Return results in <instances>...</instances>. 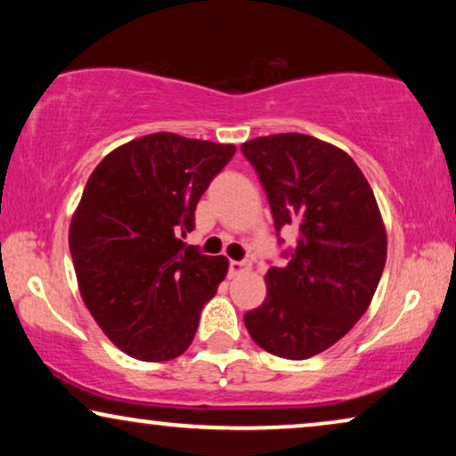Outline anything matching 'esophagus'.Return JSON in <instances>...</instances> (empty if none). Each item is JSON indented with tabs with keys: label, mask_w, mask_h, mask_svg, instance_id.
<instances>
[{
	"label": "esophagus",
	"mask_w": 456,
	"mask_h": 456,
	"mask_svg": "<svg viewBox=\"0 0 456 456\" xmlns=\"http://www.w3.org/2000/svg\"><path fill=\"white\" fill-rule=\"evenodd\" d=\"M247 270H248L247 261H230V276H239V273Z\"/></svg>",
	"instance_id": "1"
}]
</instances>
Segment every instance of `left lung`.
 <instances>
[{
	"instance_id": "1",
	"label": "left lung",
	"mask_w": 456,
	"mask_h": 456,
	"mask_svg": "<svg viewBox=\"0 0 456 456\" xmlns=\"http://www.w3.org/2000/svg\"><path fill=\"white\" fill-rule=\"evenodd\" d=\"M240 151L259 174L276 230L298 232L289 265L267 270L265 301L245 314V326L264 351L309 359L370 307L388 248L382 214L340 147L282 133L242 142Z\"/></svg>"
}]
</instances>
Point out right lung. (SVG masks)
<instances>
[{
    "label": "right lung",
    "mask_w": 456,
    "mask_h": 456,
    "mask_svg": "<svg viewBox=\"0 0 456 456\" xmlns=\"http://www.w3.org/2000/svg\"><path fill=\"white\" fill-rule=\"evenodd\" d=\"M234 145L153 133L116 147L86 180L68 245L83 303L139 361H170L195 338L203 305L228 272L183 239Z\"/></svg>",
    "instance_id": "add662e5"
}]
</instances>
